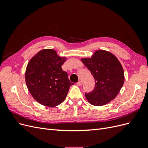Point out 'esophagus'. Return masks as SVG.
<instances>
[{"label": "esophagus", "instance_id": "34e87169", "mask_svg": "<svg viewBox=\"0 0 148 148\" xmlns=\"http://www.w3.org/2000/svg\"><path fill=\"white\" fill-rule=\"evenodd\" d=\"M77 84L78 85V86H81V85H82V82H80V81H79V82H78L77 83Z\"/></svg>", "mask_w": 148, "mask_h": 148}]
</instances>
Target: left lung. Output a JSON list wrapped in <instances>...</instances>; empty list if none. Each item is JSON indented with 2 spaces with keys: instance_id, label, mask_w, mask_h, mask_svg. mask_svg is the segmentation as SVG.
<instances>
[{
  "instance_id": "left-lung-1",
  "label": "left lung",
  "mask_w": 148,
  "mask_h": 148,
  "mask_svg": "<svg viewBox=\"0 0 148 148\" xmlns=\"http://www.w3.org/2000/svg\"><path fill=\"white\" fill-rule=\"evenodd\" d=\"M95 80L93 90L85 93L88 102L101 106L115 99L124 83V71L120 62L112 53L103 50L95 52L91 58L82 59Z\"/></svg>"
}]
</instances>
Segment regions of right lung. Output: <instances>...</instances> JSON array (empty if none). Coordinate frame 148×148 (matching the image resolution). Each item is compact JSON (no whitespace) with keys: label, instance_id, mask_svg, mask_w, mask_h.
I'll return each mask as SVG.
<instances>
[{"label":"right lung","instance_id":"right-lung-1","mask_svg":"<svg viewBox=\"0 0 148 148\" xmlns=\"http://www.w3.org/2000/svg\"><path fill=\"white\" fill-rule=\"evenodd\" d=\"M66 58L53 49H43L32 57L26 67L25 80L31 95L39 104L56 107L63 102L71 83L62 69Z\"/></svg>","mask_w":148,"mask_h":148}]
</instances>
